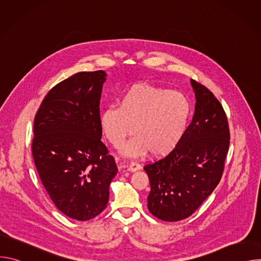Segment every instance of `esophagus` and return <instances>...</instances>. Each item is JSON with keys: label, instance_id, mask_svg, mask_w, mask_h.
<instances>
[{"label": "esophagus", "instance_id": "34e87169", "mask_svg": "<svg viewBox=\"0 0 261 261\" xmlns=\"http://www.w3.org/2000/svg\"><path fill=\"white\" fill-rule=\"evenodd\" d=\"M140 168H141L140 164H138L137 162H131V163H130V165H129V167H128V170H129V171L134 172V171L140 170Z\"/></svg>", "mask_w": 261, "mask_h": 261}]
</instances>
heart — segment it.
Instances as JSON below:
<instances>
[{
	"label": "heart",
	"mask_w": 261,
	"mask_h": 261,
	"mask_svg": "<svg viewBox=\"0 0 261 261\" xmlns=\"http://www.w3.org/2000/svg\"><path fill=\"white\" fill-rule=\"evenodd\" d=\"M192 116V105L181 93L140 83L132 85L119 99L118 106L104 109L100 125L106 138L120 146L132 134L125 147L126 155L138 156L150 151L162 157L179 144Z\"/></svg>",
	"instance_id": "obj_1"
}]
</instances>
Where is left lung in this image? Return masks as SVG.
Masks as SVG:
<instances>
[{"instance_id": "8db88e82", "label": "left lung", "mask_w": 261, "mask_h": 261, "mask_svg": "<svg viewBox=\"0 0 261 261\" xmlns=\"http://www.w3.org/2000/svg\"><path fill=\"white\" fill-rule=\"evenodd\" d=\"M195 113L179 144L165 157L146 164L151 192L147 208L160 220L176 222L190 217L219 184L229 148L224 109L203 85L191 80Z\"/></svg>"}]
</instances>
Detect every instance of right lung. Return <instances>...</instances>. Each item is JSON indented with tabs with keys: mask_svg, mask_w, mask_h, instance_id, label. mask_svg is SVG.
I'll use <instances>...</instances> for the list:
<instances>
[{
	"mask_svg": "<svg viewBox=\"0 0 261 261\" xmlns=\"http://www.w3.org/2000/svg\"><path fill=\"white\" fill-rule=\"evenodd\" d=\"M106 74L79 72L56 85L34 119L32 154L40 179L67 217L88 221L104 211L118 172L101 141L100 99Z\"/></svg>",
	"mask_w": 261,
	"mask_h": 261,
	"instance_id": "obj_1",
	"label": "right lung"
}]
</instances>
